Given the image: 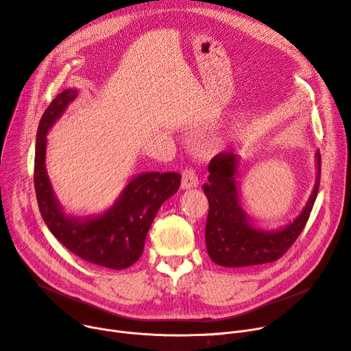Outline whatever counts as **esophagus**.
Returning <instances> with one entry per match:
<instances>
[{
    "label": "esophagus",
    "mask_w": 351,
    "mask_h": 351,
    "mask_svg": "<svg viewBox=\"0 0 351 351\" xmlns=\"http://www.w3.org/2000/svg\"><path fill=\"white\" fill-rule=\"evenodd\" d=\"M199 185V179L197 175L195 173L193 169H185L182 173V189H191V188H196Z\"/></svg>",
    "instance_id": "obj_1"
}]
</instances>
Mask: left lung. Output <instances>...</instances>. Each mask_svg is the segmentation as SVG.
<instances>
[{
    "instance_id": "left-lung-1",
    "label": "left lung",
    "mask_w": 351,
    "mask_h": 351,
    "mask_svg": "<svg viewBox=\"0 0 351 351\" xmlns=\"http://www.w3.org/2000/svg\"><path fill=\"white\" fill-rule=\"evenodd\" d=\"M316 183L304 209L287 226L270 232L254 228L239 200L236 183L239 158L233 152L216 155L209 163V182L204 185L209 200L205 237L210 259L225 267H245L280 259L296 242L315 205L320 185V152H316Z\"/></svg>"
}]
</instances>
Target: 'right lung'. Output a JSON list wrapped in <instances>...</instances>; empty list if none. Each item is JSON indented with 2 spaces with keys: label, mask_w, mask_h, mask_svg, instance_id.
Masks as SVG:
<instances>
[{
  "label": "right lung",
  "mask_w": 351,
  "mask_h": 351,
  "mask_svg": "<svg viewBox=\"0 0 351 351\" xmlns=\"http://www.w3.org/2000/svg\"><path fill=\"white\" fill-rule=\"evenodd\" d=\"M77 97V89L62 90L40 121L34 163L36 200L45 225L69 252L97 266L122 270L141 257L147 230L163 202L178 192L182 176L176 172L141 173L102 215L86 219L66 215L53 195L45 168L47 134Z\"/></svg>",
  "instance_id": "1"
}]
</instances>
